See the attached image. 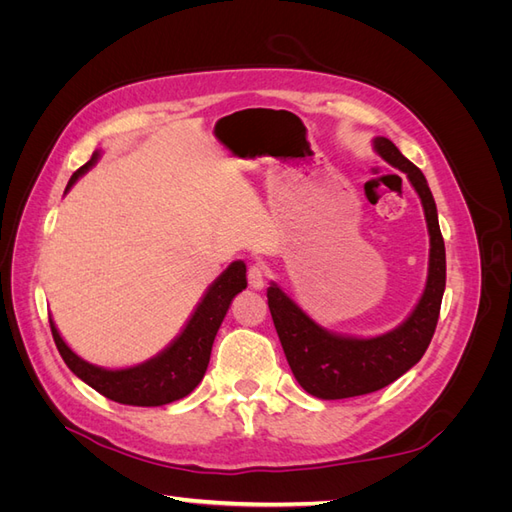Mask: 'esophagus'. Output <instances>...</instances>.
<instances>
[{"instance_id": "esophagus-1", "label": "esophagus", "mask_w": 512, "mask_h": 512, "mask_svg": "<svg viewBox=\"0 0 512 512\" xmlns=\"http://www.w3.org/2000/svg\"><path fill=\"white\" fill-rule=\"evenodd\" d=\"M247 282H250V286L254 290H262V288H265V282H267V273L262 271V267L254 265V267L247 269Z\"/></svg>"}]
</instances>
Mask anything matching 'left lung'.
Instances as JSON below:
<instances>
[{
    "label": "left lung",
    "instance_id": "obj_1",
    "mask_svg": "<svg viewBox=\"0 0 512 512\" xmlns=\"http://www.w3.org/2000/svg\"><path fill=\"white\" fill-rule=\"evenodd\" d=\"M378 156L406 173L423 203L429 230L427 284L412 314L397 329L378 337H348L322 329L288 294L271 282L267 299L275 331L294 378L318 399H346L384 389L404 376L425 354L436 331L446 286V252L436 200L425 175L389 138H374Z\"/></svg>",
    "mask_w": 512,
    "mask_h": 512
}]
</instances>
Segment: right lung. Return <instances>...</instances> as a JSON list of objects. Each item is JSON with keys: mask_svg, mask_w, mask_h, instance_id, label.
Instances as JSON below:
<instances>
[{"mask_svg": "<svg viewBox=\"0 0 512 512\" xmlns=\"http://www.w3.org/2000/svg\"><path fill=\"white\" fill-rule=\"evenodd\" d=\"M98 158L100 151H96L87 164L76 170L66 185V192L76 183V179L85 175L98 162ZM245 286V262H230V267L209 286L188 324H185L173 342L160 354L153 356V359L126 369H104L83 361L61 339L53 318H49L51 333L61 359L72 369V374L79 376L106 399H113L123 406L141 408L173 404V401L190 395L200 380H203L209 365L213 339L218 335L232 299L241 290H245Z\"/></svg>", "mask_w": 512, "mask_h": 512, "instance_id": "add662e5", "label": "right lung"}]
</instances>
